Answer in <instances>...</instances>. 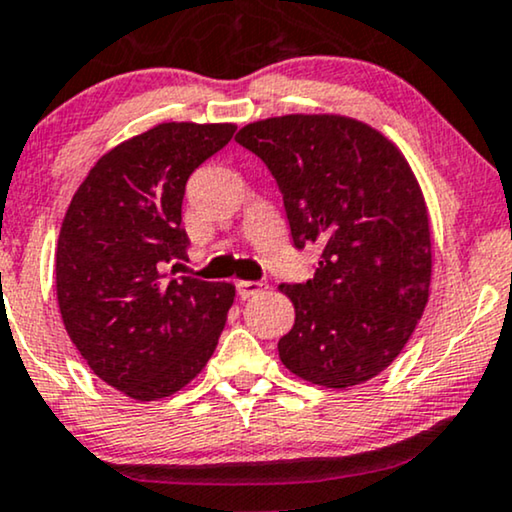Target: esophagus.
Returning <instances> with one entry per match:
<instances>
[{"instance_id":"34e87169","label":"esophagus","mask_w":512,"mask_h":512,"mask_svg":"<svg viewBox=\"0 0 512 512\" xmlns=\"http://www.w3.org/2000/svg\"><path fill=\"white\" fill-rule=\"evenodd\" d=\"M267 288H269L267 281H238L236 283L238 297H241V300H248V297H252V295H260Z\"/></svg>"}]
</instances>
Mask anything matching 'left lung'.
<instances>
[{
  "label": "left lung",
  "mask_w": 512,
  "mask_h": 512,
  "mask_svg": "<svg viewBox=\"0 0 512 512\" xmlns=\"http://www.w3.org/2000/svg\"><path fill=\"white\" fill-rule=\"evenodd\" d=\"M236 141L274 174L295 248L321 250L314 278L278 286L295 304V326L278 340L283 366L333 390L375 378L430 297V217L416 174L385 134L345 115L257 120Z\"/></svg>",
  "instance_id": "left-lung-1"
}]
</instances>
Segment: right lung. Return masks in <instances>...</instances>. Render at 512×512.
Segmentation results:
<instances>
[{"label":"right lung","instance_id":"right-lung-1","mask_svg":"<svg viewBox=\"0 0 512 512\" xmlns=\"http://www.w3.org/2000/svg\"><path fill=\"white\" fill-rule=\"evenodd\" d=\"M236 125L163 122L96 160L56 248L63 326L103 383L137 401L170 397L203 371L234 304L231 283L170 276L184 260L186 181Z\"/></svg>","mask_w":512,"mask_h":512}]
</instances>
